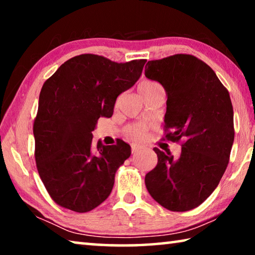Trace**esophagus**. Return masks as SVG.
Returning <instances> with one entry per match:
<instances>
[{
    "label": "esophagus",
    "instance_id": "obj_1",
    "mask_svg": "<svg viewBox=\"0 0 255 255\" xmlns=\"http://www.w3.org/2000/svg\"><path fill=\"white\" fill-rule=\"evenodd\" d=\"M140 150H143V146H139V145H136V144L131 145V153L132 154H136L138 152H140Z\"/></svg>",
    "mask_w": 255,
    "mask_h": 255
}]
</instances>
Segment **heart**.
<instances>
[{"mask_svg":"<svg viewBox=\"0 0 255 255\" xmlns=\"http://www.w3.org/2000/svg\"><path fill=\"white\" fill-rule=\"evenodd\" d=\"M138 91H139L141 97L145 98L155 92L163 91V88L162 85L157 83L156 81L143 80L139 84H138ZM147 131H148V126H146V125H143V124L128 125V126L125 127L124 129V135L126 136L128 139L140 140L146 137Z\"/></svg>","mask_w":255,"mask_h":255,"instance_id":"heart-1","label":"heart"}]
</instances>
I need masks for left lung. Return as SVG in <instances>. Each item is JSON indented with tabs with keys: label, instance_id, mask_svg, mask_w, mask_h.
<instances>
[{
	"label": "left lung",
	"instance_id": "8db88e82",
	"mask_svg": "<svg viewBox=\"0 0 255 255\" xmlns=\"http://www.w3.org/2000/svg\"><path fill=\"white\" fill-rule=\"evenodd\" d=\"M145 75L167 94L164 140H182L173 158L154 148L157 164L145 176L149 195L171 211L200 206L221 181L234 141V112L227 89L201 59L188 54L148 60Z\"/></svg>",
	"mask_w": 255,
	"mask_h": 255
}]
</instances>
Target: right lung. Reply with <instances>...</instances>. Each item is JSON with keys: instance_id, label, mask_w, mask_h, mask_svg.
Listing matches in <instances>:
<instances>
[{"instance_id": "1", "label": "right lung", "mask_w": 255, "mask_h": 255, "mask_svg": "<svg viewBox=\"0 0 255 255\" xmlns=\"http://www.w3.org/2000/svg\"><path fill=\"white\" fill-rule=\"evenodd\" d=\"M145 63L82 54L66 60L42 85L33 122L34 158L58 206L88 213L109 197L130 146L122 139L94 146L92 131L99 118L111 117L117 97L136 83Z\"/></svg>"}]
</instances>
